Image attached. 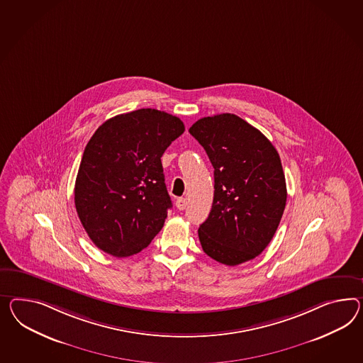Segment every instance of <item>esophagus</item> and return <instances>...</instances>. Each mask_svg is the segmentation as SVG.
Here are the masks:
<instances>
[{"label": "esophagus", "mask_w": 363, "mask_h": 363, "mask_svg": "<svg viewBox=\"0 0 363 363\" xmlns=\"http://www.w3.org/2000/svg\"><path fill=\"white\" fill-rule=\"evenodd\" d=\"M177 208L179 211H184L186 208V199L179 197L177 200Z\"/></svg>", "instance_id": "esophagus-1"}]
</instances>
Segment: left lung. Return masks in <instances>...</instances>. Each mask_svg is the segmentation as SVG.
Returning a JSON list of instances; mask_svg holds the SVG:
<instances>
[{"instance_id": "1", "label": "left lung", "mask_w": 363, "mask_h": 363, "mask_svg": "<svg viewBox=\"0 0 363 363\" xmlns=\"http://www.w3.org/2000/svg\"><path fill=\"white\" fill-rule=\"evenodd\" d=\"M189 133L214 168L213 204L199 228L203 250L226 266L254 259L272 240L286 208L278 151L258 129L230 113L204 117Z\"/></svg>"}]
</instances>
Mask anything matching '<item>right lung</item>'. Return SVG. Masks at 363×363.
<instances>
[{
	"instance_id": "add662e5",
	"label": "right lung",
	"mask_w": 363,
	"mask_h": 363,
	"mask_svg": "<svg viewBox=\"0 0 363 363\" xmlns=\"http://www.w3.org/2000/svg\"><path fill=\"white\" fill-rule=\"evenodd\" d=\"M184 130L180 118L147 108L94 131L76 177L74 205L100 250L130 257L160 232L172 206L160 158Z\"/></svg>"
}]
</instances>
